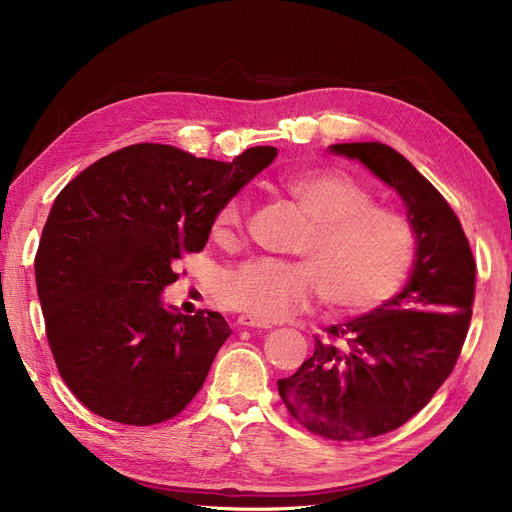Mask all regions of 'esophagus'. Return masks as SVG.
<instances>
[{
	"mask_svg": "<svg viewBox=\"0 0 512 512\" xmlns=\"http://www.w3.org/2000/svg\"><path fill=\"white\" fill-rule=\"evenodd\" d=\"M236 325H240V327H257V329H270V325L268 323H263V320H259V318H255V316H249V314H240L238 318H236Z\"/></svg>",
	"mask_w": 512,
	"mask_h": 512,
	"instance_id": "esophagus-1",
	"label": "esophagus"
}]
</instances>
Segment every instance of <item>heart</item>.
I'll use <instances>...</instances> for the list:
<instances>
[{
	"label": "heart",
	"mask_w": 512,
	"mask_h": 512,
	"mask_svg": "<svg viewBox=\"0 0 512 512\" xmlns=\"http://www.w3.org/2000/svg\"><path fill=\"white\" fill-rule=\"evenodd\" d=\"M282 189L310 221L297 246L301 261H244L219 287L227 308L270 323L304 310L316 293L337 312H367L399 291L418 249L407 215L373 204L365 185L335 170L291 175ZM246 213L242 196L227 200L215 215L213 238L236 244Z\"/></svg>",
	"instance_id": "1"
}]
</instances>
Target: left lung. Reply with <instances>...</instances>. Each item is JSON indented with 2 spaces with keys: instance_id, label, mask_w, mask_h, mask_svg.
I'll return each mask as SVG.
<instances>
[{
  "instance_id": "left-lung-1",
  "label": "left lung",
  "mask_w": 512,
  "mask_h": 512,
  "mask_svg": "<svg viewBox=\"0 0 512 512\" xmlns=\"http://www.w3.org/2000/svg\"><path fill=\"white\" fill-rule=\"evenodd\" d=\"M394 187L418 234L407 287L380 308L316 335L314 354L278 392L293 418L329 441H363L403 426L456 367L475 301V259L460 219L392 147L337 143Z\"/></svg>"
}]
</instances>
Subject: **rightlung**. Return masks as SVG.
<instances>
[{
    "label": "right lung",
    "mask_w": 512,
    "mask_h": 512,
    "mask_svg": "<svg viewBox=\"0 0 512 512\" xmlns=\"http://www.w3.org/2000/svg\"><path fill=\"white\" fill-rule=\"evenodd\" d=\"M232 162L137 143L90 164L56 196L35 253L46 337L63 382L105 420L154 426L202 388L232 329L223 316L166 310L164 287L200 253L219 208L276 158Z\"/></svg>",
    "instance_id": "1"
}]
</instances>
